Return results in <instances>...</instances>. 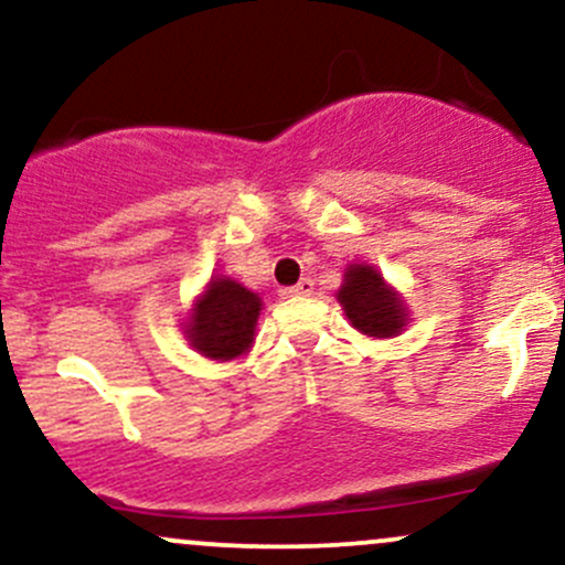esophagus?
I'll list each match as a JSON object with an SVG mask.
<instances>
[{
    "label": "esophagus",
    "instance_id": "34e87169",
    "mask_svg": "<svg viewBox=\"0 0 565 565\" xmlns=\"http://www.w3.org/2000/svg\"><path fill=\"white\" fill-rule=\"evenodd\" d=\"M313 289H316L313 278H300V281H297L295 287L287 289V295L289 297H308V295H313Z\"/></svg>",
    "mask_w": 565,
    "mask_h": 565
}]
</instances>
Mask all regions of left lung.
Returning <instances> with one entry per match:
<instances>
[{
    "label": "left lung",
    "instance_id": "8db88e82",
    "mask_svg": "<svg viewBox=\"0 0 565 565\" xmlns=\"http://www.w3.org/2000/svg\"><path fill=\"white\" fill-rule=\"evenodd\" d=\"M348 321L369 337H395L406 327L408 310L401 295L387 287L377 268L353 263L345 270V281L337 291Z\"/></svg>",
    "mask_w": 565,
    "mask_h": 565
}]
</instances>
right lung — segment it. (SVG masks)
Listing matches in <instances>:
<instances>
[{
    "mask_svg": "<svg viewBox=\"0 0 565 565\" xmlns=\"http://www.w3.org/2000/svg\"><path fill=\"white\" fill-rule=\"evenodd\" d=\"M260 305V297L238 281L225 276L212 278L185 321L188 342L212 361L238 359L255 342Z\"/></svg>",
    "mask_w": 565,
    "mask_h": 565,
    "instance_id": "add662e5",
    "label": "right lung"
}]
</instances>
